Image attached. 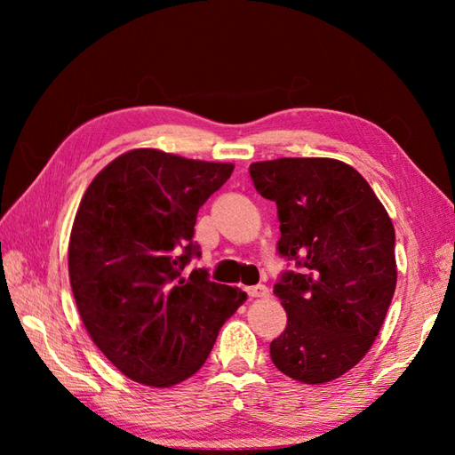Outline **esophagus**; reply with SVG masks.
Wrapping results in <instances>:
<instances>
[{
	"instance_id": "esophagus-1",
	"label": "esophagus",
	"mask_w": 455,
	"mask_h": 455,
	"mask_svg": "<svg viewBox=\"0 0 455 455\" xmlns=\"http://www.w3.org/2000/svg\"><path fill=\"white\" fill-rule=\"evenodd\" d=\"M246 293L250 295V297H267L269 295V291H267V287L266 285H254V287H246Z\"/></svg>"
}]
</instances>
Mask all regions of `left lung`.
Wrapping results in <instances>:
<instances>
[{"instance_id": "obj_1", "label": "left lung", "mask_w": 455, "mask_h": 455, "mask_svg": "<svg viewBox=\"0 0 455 455\" xmlns=\"http://www.w3.org/2000/svg\"><path fill=\"white\" fill-rule=\"evenodd\" d=\"M262 197L277 205L285 272L274 293L287 313L269 344L282 373L307 385L344 375L370 350L397 285L395 228L362 173L334 158L250 164Z\"/></svg>"}]
</instances>
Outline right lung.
<instances>
[{"label":"right lung","mask_w":455,"mask_h":455,"mask_svg":"<svg viewBox=\"0 0 455 455\" xmlns=\"http://www.w3.org/2000/svg\"><path fill=\"white\" fill-rule=\"evenodd\" d=\"M233 164L134 148L109 162L76 212L68 272L85 331L129 379L172 387L205 363L220 326L244 303L236 287L183 277L197 211Z\"/></svg>","instance_id":"add662e5"}]
</instances>
